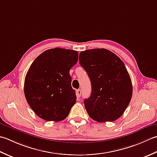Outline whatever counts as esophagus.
<instances>
[{
  "instance_id": "obj_1",
  "label": "esophagus",
  "mask_w": 157,
  "mask_h": 157,
  "mask_svg": "<svg viewBox=\"0 0 157 157\" xmlns=\"http://www.w3.org/2000/svg\"><path fill=\"white\" fill-rule=\"evenodd\" d=\"M81 94H82V92H81V89H78V90H76V95H77L78 97H81Z\"/></svg>"
}]
</instances>
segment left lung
I'll use <instances>...</instances> for the list:
<instances>
[{"instance_id": "8db88e82", "label": "left lung", "mask_w": 157, "mask_h": 157, "mask_svg": "<svg viewBox=\"0 0 157 157\" xmlns=\"http://www.w3.org/2000/svg\"><path fill=\"white\" fill-rule=\"evenodd\" d=\"M79 63L90 78L91 94L84 100L89 116L98 122H110L121 117L132 100V80L123 61L110 51L81 52Z\"/></svg>"}]
</instances>
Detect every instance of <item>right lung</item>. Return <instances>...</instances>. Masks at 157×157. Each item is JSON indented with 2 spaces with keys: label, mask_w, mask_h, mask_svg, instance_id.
I'll use <instances>...</instances> for the list:
<instances>
[{
  "label": "right lung",
  "mask_w": 157,
  "mask_h": 157,
  "mask_svg": "<svg viewBox=\"0 0 157 157\" xmlns=\"http://www.w3.org/2000/svg\"><path fill=\"white\" fill-rule=\"evenodd\" d=\"M74 50L55 48L38 56L25 76L24 94L35 114L47 121L64 120L76 101L70 70L78 62Z\"/></svg>",
  "instance_id": "right-lung-1"
}]
</instances>
